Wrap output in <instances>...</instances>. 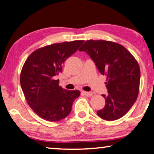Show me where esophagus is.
Instances as JSON below:
<instances>
[{
    "label": "esophagus",
    "mask_w": 154,
    "mask_h": 154,
    "mask_svg": "<svg viewBox=\"0 0 154 154\" xmlns=\"http://www.w3.org/2000/svg\"><path fill=\"white\" fill-rule=\"evenodd\" d=\"M82 93L84 95H86L87 97H92L93 94L92 92H86V91H82Z\"/></svg>",
    "instance_id": "34e87169"
}]
</instances>
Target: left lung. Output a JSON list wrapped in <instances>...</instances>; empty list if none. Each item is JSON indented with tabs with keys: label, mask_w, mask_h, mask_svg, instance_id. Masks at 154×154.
<instances>
[{
	"label": "left lung",
	"mask_w": 154,
	"mask_h": 154,
	"mask_svg": "<svg viewBox=\"0 0 154 154\" xmlns=\"http://www.w3.org/2000/svg\"><path fill=\"white\" fill-rule=\"evenodd\" d=\"M79 51H85L101 74L107 76L106 105L97 112L106 121L123 117L137 99L140 86V67L134 56L119 44L105 40H87Z\"/></svg>",
	"instance_id": "1"
}]
</instances>
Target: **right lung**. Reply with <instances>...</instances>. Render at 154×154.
Returning a JSON list of instances; mask_svg holds the SVG:
<instances>
[{
  "label": "right lung",
  "instance_id": "right-lung-1",
  "mask_svg": "<svg viewBox=\"0 0 154 154\" xmlns=\"http://www.w3.org/2000/svg\"><path fill=\"white\" fill-rule=\"evenodd\" d=\"M84 40L53 44L33 52L24 62L20 85L29 106L48 121H59L70 113L78 90H67L54 79L62 71L65 60L76 52Z\"/></svg>",
  "mask_w": 154,
  "mask_h": 154
}]
</instances>
